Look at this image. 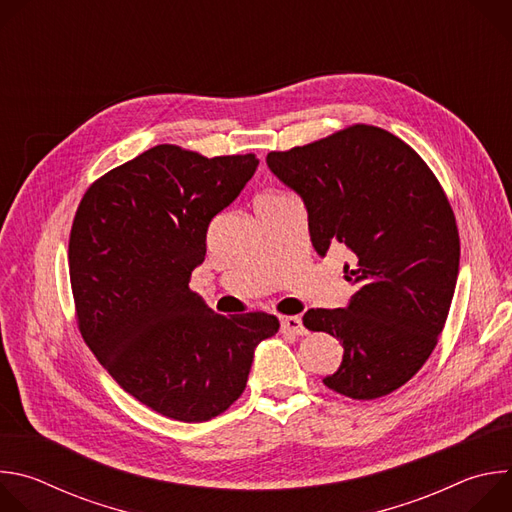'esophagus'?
I'll list each match as a JSON object with an SVG mask.
<instances>
[{
	"label": "esophagus",
	"mask_w": 512,
	"mask_h": 512,
	"mask_svg": "<svg viewBox=\"0 0 512 512\" xmlns=\"http://www.w3.org/2000/svg\"><path fill=\"white\" fill-rule=\"evenodd\" d=\"M281 330L287 332V334H296V336H304L308 332L306 326L302 324L300 316H285V318H281Z\"/></svg>",
	"instance_id": "34e87169"
}]
</instances>
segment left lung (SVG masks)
<instances>
[{
    "mask_svg": "<svg viewBox=\"0 0 512 512\" xmlns=\"http://www.w3.org/2000/svg\"><path fill=\"white\" fill-rule=\"evenodd\" d=\"M267 166L302 196L318 255L336 243L354 255L350 304L304 314L344 346L324 385L358 401L397 391L433 352L456 289L460 235L442 184L403 139L364 123L269 152Z\"/></svg>",
    "mask_w": 512,
    "mask_h": 512,
    "instance_id": "8db88e82",
    "label": "left lung"
}]
</instances>
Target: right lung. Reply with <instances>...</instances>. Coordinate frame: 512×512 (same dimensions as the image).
<instances>
[{
	"mask_svg": "<svg viewBox=\"0 0 512 512\" xmlns=\"http://www.w3.org/2000/svg\"><path fill=\"white\" fill-rule=\"evenodd\" d=\"M255 154L204 158L162 143L85 192L68 241L77 324L117 385L156 413L200 423L245 391L265 312L223 316L188 287L206 231L257 170Z\"/></svg>",
	"mask_w": 512,
	"mask_h": 512,
	"instance_id": "right-lung-1",
	"label": "right lung"
}]
</instances>
